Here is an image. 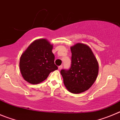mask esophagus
<instances>
[{
    "label": "esophagus",
    "mask_w": 120,
    "mask_h": 120,
    "mask_svg": "<svg viewBox=\"0 0 120 120\" xmlns=\"http://www.w3.org/2000/svg\"><path fill=\"white\" fill-rule=\"evenodd\" d=\"M62 68H63V66L62 65L59 66V70H61V69H62Z\"/></svg>",
    "instance_id": "34e87169"
}]
</instances>
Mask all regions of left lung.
Listing matches in <instances>:
<instances>
[{"label": "left lung", "instance_id": "obj_1", "mask_svg": "<svg viewBox=\"0 0 120 120\" xmlns=\"http://www.w3.org/2000/svg\"><path fill=\"white\" fill-rule=\"evenodd\" d=\"M72 57L69 69L60 71L64 86L72 93L84 92L91 87L98 75L99 65L88 46L78 43L71 48Z\"/></svg>", "mask_w": 120, "mask_h": 120}]
</instances>
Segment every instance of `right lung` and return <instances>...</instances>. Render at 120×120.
<instances>
[{
  "label": "right lung",
  "mask_w": 120,
  "mask_h": 120,
  "mask_svg": "<svg viewBox=\"0 0 120 120\" xmlns=\"http://www.w3.org/2000/svg\"><path fill=\"white\" fill-rule=\"evenodd\" d=\"M52 45L45 39L32 42L21 55L20 68L23 78L37 84L45 80L51 72L58 69L54 64Z\"/></svg>",
  "instance_id": "right-lung-1"
}]
</instances>
